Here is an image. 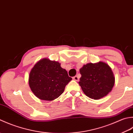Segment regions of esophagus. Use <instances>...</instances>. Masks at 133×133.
<instances>
[{
  "label": "esophagus",
  "mask_w": 133,
  "mask_h": 133,
  "mask_svg": "<svg viewBox=\"0 0 133 133\" xmlns=\"http://www.w3.org/2000/svg\"><path fill=\"white\" fill-rule=\"evenodd\" d=\"M73 79L75 81H78V80H79V78H78V77L77 76H75L73 77Z\"/></svg>",
  "instance_id": "34e87169"
}]
</instances>
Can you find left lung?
Instances as JSON below:
<instances>
[{
  "mask_svg": "<svg viewBox=\"0 0 133 133\" xmlns=\"http://www.w3.org/2000/svg\"><path fill=\"white\" fill-rule=\"evenodd\" d=\"M82 77L78 83L86 96L95 100L99 99L111 92L115 78L111 68L103 62L89 63L80 69Z\"/></svg>",
  "mask_w": 133,
  "mask_h": 133,
  "instance_id": "obj_1",
  "label": "left lung"
}]
</instances>
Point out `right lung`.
Wrapping results in <instances>:
<instances>
[{"label":"right lung","mask_w":133,"mask_h":133,"mask_svg":"<svg viewBox=\"0 0 133 133\" xmlns=\"http://www.w3.org/2000/svg\"><path fill=\"white\" fill-rule=\"evenodd\" d=\"M72 78L57 61L44 58L38 62L30 73L29 84L32 92L44 101H53L64 92Z\"/></svg>","instance_id":"1"}]
</instances>
